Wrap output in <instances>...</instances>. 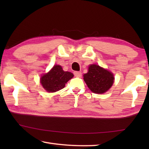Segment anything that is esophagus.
I'll return each instance as SVG.
<instances>
[{"instance_id": "34e87169", "label": "esophagus", "mask_w": 149, "mask_h": 149, "mask_svg": "<svg viewBox=\"0 0 149 149\" xmlns=\"http://www.w3.org/2000/svg\"><path fill=\"white\" fill-rule=\"evenodd\" d=\"M74 74L75 77H80L81 76V72H74Z\"/></svg>"}]
</instances>
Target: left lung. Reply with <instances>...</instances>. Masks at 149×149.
<instances>
[{"mask_svg": "<svg viewBox=\"0 0 149 149\" xmlns=\"http://www.w3.org/2000/svg\"><path fill=\"white\" fill-rule=\"evenodd\" d=\"M84 77L90 90L98 94L107 92L112 87L114 79L112 73L96 64L89 65L88 72Z\"/></svg>", "mask_w": 149, "mask_h": 149, "instance_id": "obj_1", "label": "left lung"}]
</instances>
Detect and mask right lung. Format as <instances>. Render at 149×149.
Listing matches in <instances>:
<instances>
[{
  "instance_id": "1",
  "label": "right lung",
  "mask_w": 149,
  "mask_h": 149,
  "mask_svg": "<svg viewBox=\"0 0 149 149\" xmlns=\"http://www.w3.org/2000/svg\"><path fill=\"white\" fill-rule=\"evenodd\" d=\"M74 77V74L69 72H64L62 66L54 65L51 70L42 76L41 84L48 92H56L65 87L68 81Z\"/></svg>"
}]
</instances>
